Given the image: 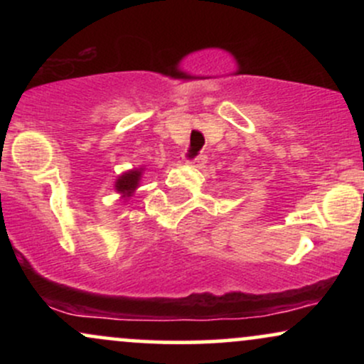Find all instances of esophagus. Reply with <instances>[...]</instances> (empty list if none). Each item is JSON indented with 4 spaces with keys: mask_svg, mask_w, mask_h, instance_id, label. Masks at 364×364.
Segmentation results:
<instances>
[{
    "mask_svg": "<svg viewBox=\"0 0 364 364\" xmlns=\"http://www.w3.org/2000/svg\"><path fill=\"white\" fill-rule=\"evenodd\" d=\"M188 164L195 166V168H203V166L207 164V156L200 154V156H196L195 159H191V161H188Z\"/></svg>",
    "mask_w": 364,
    "mask_h": 364,
    "instance_id": "1",
    "label": "esophagus"
}]
</instances>
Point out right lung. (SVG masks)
I'll use <instances>...</instances> for the list:
<instances>
[{
    "label": "right lung",
    "instance_id": "add662e5",
    "mask_svg": "<svg viewBox=\"0 0 364 364\" xmlns=\"http://www.w3.org/2000/svg\"><path fill=\"white\" fill-rule=\"evenodd\" d=\"M140 178H141V169L127 171V173H123L118 179H116V185H114L116 191L123 195V198H127V196H132L133 191L139 188Z\"/></svg>",
    "mask_w": 364,
    "mask_h": 364
}]
</instances>
